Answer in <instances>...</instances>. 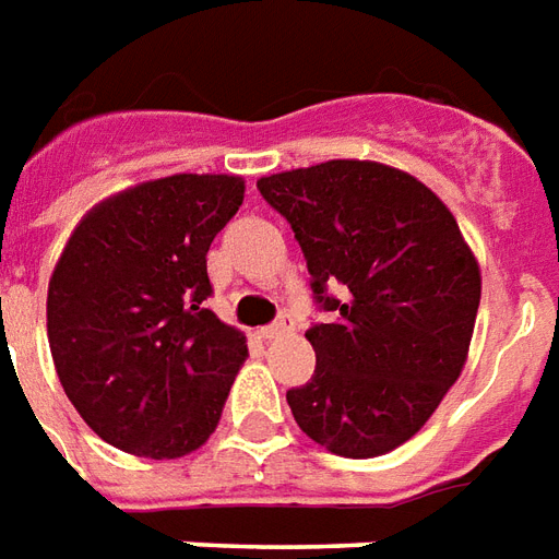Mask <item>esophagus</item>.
Returning <instances> with one entry per match:
<instances>
[{
	"instance_id": "esophagus-1",
	"label": "esophagus",
	"mask_w": 559,
	"mask_h": 559,
	"mask_svg": "<svg viewBox=\"0 0 559 559\" xmlns=\"http://www.w3.org/2000/svg\"><path fill=\"white\" fill-rule=\"evenodd\" d=\"M293 332V320L290 317H281L278 322H272L266 329H260V337L263 341H272V337H281V334H290Z\"/></svg>"
}]
</instances>
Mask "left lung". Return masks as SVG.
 Returning a JSON list of instances; mask_svg holds the SVG:
<instances>
[{"label":"left lung","mask_w":559,"mask_h":559,"mask_svg":"<svg viewBox=\"0 0 559 559\" xmlns=\"http://www.w3.org/2000/svg\"><path fill=\"white\" fill-rule=\"evenodd\" d=\"M299 239L332 322L305 332L311 382L287 391L296 424L346 459L420 432L468 361L479 263L441 198L408 171L329 159L258 180ZM337 283L342 299L328 296Z\"/></svg>","instance_id":"8db88e82"}]
</instances>
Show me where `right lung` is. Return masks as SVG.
Instances as JSON below:
<instances>
[{
    "instance_id": "1",
    "label": "right lung",
    "mask_w": 559,
    "mask_h": 559,
    "mask_svg": "<svg viewBox=\"0 0 559 559\" xmlns=\"http://www.w3.org/2000/svg\"><path fill=\"white\" fill-rule=\"evenodd\" d=\"M242 198L237 175H171L103 198L73 227L49 278V353L111 448L180 459L216 432L248 346L204 308L206 251Z\"/></svg>"
}]
</instances>
